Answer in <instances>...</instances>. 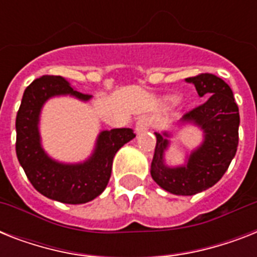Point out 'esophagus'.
Segmentation results:
<instances>
[{
  "label": "esophagus",
  "instance_id": "34e87169",
  "mask_svg": "<svg viewBox=\"0 0 257 257\" xmlns=\"http://www.w3.org/2000/svg\"><path fill=\"white\" fill-rule=\"evenodd\" d=\"M149 125H151V118L148 116H141L136 122V132L141 133L148 131Z\"/></svg>",
  "mask_w": 257,
  "mask_h": 257
}]
</instances>
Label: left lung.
<instances>
[{"instance_id":"1","label":"left lung","mask_w":257,"mask_h":257,"mask_svg":"<svg viewBox=\"0 0 257 257\" xmlns=\"http://www.w3.org/2000/svg\"><path fill=\"white\" fill-rule=\"evenodd\" d=\"M192 82L203 104L187 112L181 124L197 125L204 133L200 147L191 152L187 164L165 165L164 152L169 133H155L156 148L151 164L152 179L173 195L192 196L213 187L227 172L239 144V108L227 82L211 73L197 74L185 80Z\"/></svg>"}]
</instances>
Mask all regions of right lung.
Returning a JSON list of instances; mask_svg holds the SVG:
<instances>
[{"mask_svg": "<svg viewBox=\"0 0 257 257\" xmlns=\"http://www.w3.org/2000/svg\"><path fill=\"white\" fill-rule=\"evenodd\" d=\"M70 96L88 101L90 94L76 90L61 76H42L24 92L16 117V153L28 179L41 195L65 204H84L101 195L112 173L117 151L136 137L131 128L102 131L92 156L84 163L64 164L50 159L41 147L40 113L54 96Z\"/></svg>", "mask_w": 257, "mask_h": 257, "instance_id": "1", "label": "right lung"}]
</instances>
